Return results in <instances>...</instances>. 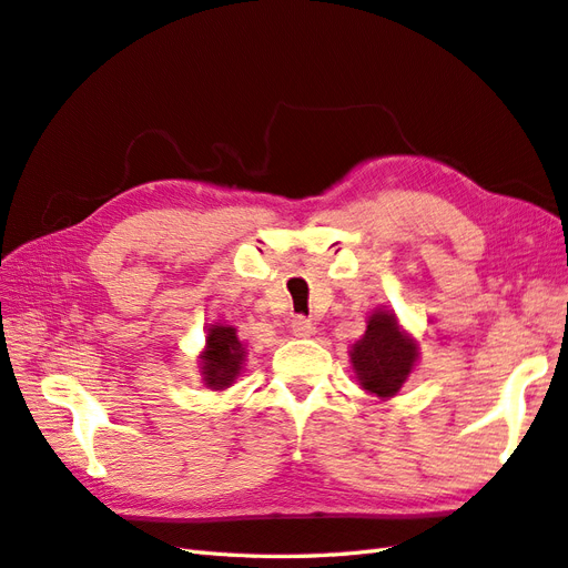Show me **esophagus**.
Wrapping results in <instances>:
<instances>
[{
	"label": "esophagus",
	"instance_id": "obj_1",
	"mask_svg": "<svg viewBox=\"0 0 568 568\" xmlns=\"http://www.w3.org/2000/svg\"><path fill=\"white\" fill-rule=\"evenodd\" d=\"M290 328H293V333L297 338H312L316 333V326L310 322V318L304 316H295L293 324H290Z\"/></svg>",
	"mask_w": 568,
	"mask_h": 568
}]
</instances>
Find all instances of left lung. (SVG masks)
<instances>
[{"mask_svg":"<svg viewBox=\"0 0 568 568\" xmlns=\"http://www.w3.org/2000/svg\"><path fill=\"white\" fill-rule=\"evenodd\" d=\"M419 359V345L394 310L376 307L367 316L365 336L351 345V362L362 390L379 400L394 398Z\"/></svg>","mask_w":568,"mask_h":568,"instance_id":"left-lung-1","label":"left lung"}]
</instances>
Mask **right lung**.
Wrapping results in <instances>:
<instances>
[{
	"mask_svg": "<svg viewBox=\"0 0 568 568\" xmlns=\"http://www.w3.org/2000/svg\"><path fill=\"white\" fill-rule=\"evenodd\" d=\"M246 362V345L230 324H209L206 345L199 355L201 382L211 390H225L237 382Z\"/></svg>",
	"mask_w": 568,
	"mask_h": 568,
	"instance_id": "right-lung-1",
	"label": "right lung"
}]
</instances>
